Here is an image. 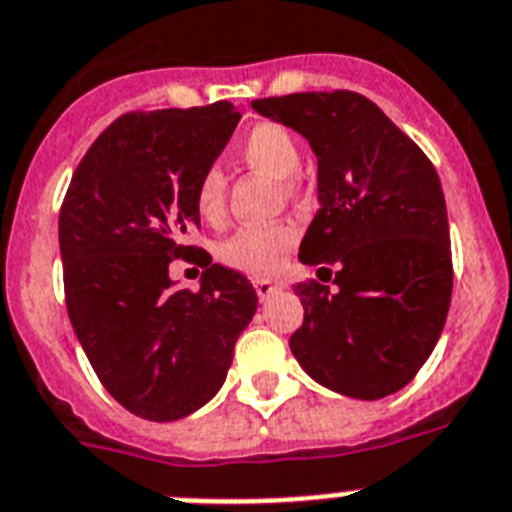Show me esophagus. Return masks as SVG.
Listing matches in <instances>:
<instances>
[{
	"mask_svg": "<svg viewBox=\"0 0 512 512\" xmlns=\"http://www.w3.org/2000/svg\"><path fill=\"white\" fill-rule=\"evenodd\" d=\"M275 288H281V286H278V283H273V281H268V278H257V281H255V291H257V296H260V299H268Z\"/></svg>",
	"mask_w": 512,
	"mask_h": 512,
	"instance_id": "1",
	"label": "esophagus"
}]
</instances>
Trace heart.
Returning a JSON list of instances; mask_svg holds the SVG:
<instances>
[{
	"label": "heart",
	"mask_w": 512,
	"mask_h": 512,
	"mask_svg": "<svg viewBox=\"0 0 512 512\" xmlns=\"http://www.w3.org/2000/svg\"><path fill=\"white\" fill-rule=\"evenodd\" d=\"M239 157L252 170L283 180V190H296V172L301 167V146L291 131L281 123L265 121L252 126L237 144ZM195 211L206 221H219L226 203V177L219 167H206L193 190ZM296 242V229L288 224L244 226L224 239L219 247V260L229 268L250 275H270L281 268L283 257Z\"/></svg>",
	"instance_id": "b5f03b06"
}]
</instances>
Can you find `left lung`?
<instances>
[{
  "label": "left lung",
  "instance_id": "left-lung-1",
  "mask_svg": "<svg viewBox=\"0 0 512 512\" xmlns=\"http://www.w3.org/2000/svg\"><path fill=\"white\" fill-rule=\"evenodd\" d=\"M252 108L301 133L317 154L319 211L299 260L337 270L335 291L317 281L296 286L304 324L291 335V353L337 394L389 397L428 361L451 304V237L438 172L358 92H296Z\"/></svg>",
  "mask_w": 512,
  "mask_h": 512
}]
</instances>
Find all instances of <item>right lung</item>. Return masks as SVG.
Returning <instances> with one entry per match:
<instances>
[{
    "instance_id": "obj_1",
    "label": "right lung",
    "mask_w": 512,
    "mask_h": 512,
    "mask_svg": "<svg viewBox=\"0 0 512 512\" xmlns=\"http://www.w3.org/2000/svg\"><path fill=\"white\" fill-rule=\"evenodd\" d=\"M206 108L126 113L79 162L59 216L71 327L97 379L128 412L172 422L216 397L257 293L185 237L201 226L195 182L239 123ZM182 256L206 267L198 292L169 278Z\"/></svg>"
}]
</instances>
